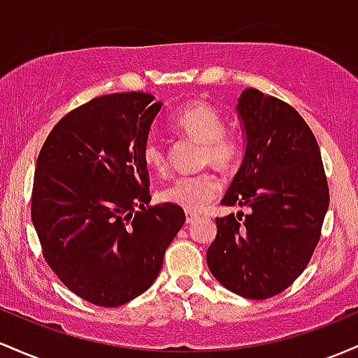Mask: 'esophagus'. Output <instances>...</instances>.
<instances>
[{"label": "esophagus", "instance_id": "obj_1", "mask_svg": "<svg viewBox=\"0 0 358 358\" xmlns=\"http://www.w3.org/2000/svg\"><path fill=\"white\" fill-rule=\"evenodd\" d=\"M196 218H198V215H196V213H192V211H186V223H192V222H196Z\"/></svg>", "mask_w": 358, "mask_h": 358}]
</instances>
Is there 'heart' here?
<instances>
[{
  "mask_svg": "<svg viewBox=\"0 0 358 358\" xmlns=\"http://www.w3.org/2000/svg\"><path fill=\"white\" fill-rule=\"evenodd\" d=\"M169 127L187 138L201 143L199 164L228 169L238 159V143L233 136L223 134L222 115L204 101H189L176 110L169 118ZM142 157L145 166L154 172H166L167 154L155 138L147 140ZM220 180L210 171L194 176H184L167 184L160 191V199L184 208L187 211H201L220 192Z\"/></svg>",
  "mask_w": 358,
  "mask_h": 358,
  "instance_id": "1",
  "label": "heart"
}]
</instances>
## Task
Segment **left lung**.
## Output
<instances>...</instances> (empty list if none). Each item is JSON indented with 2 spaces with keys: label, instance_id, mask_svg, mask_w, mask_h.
<instances>
[{
  "label": "left lung",
  "instance_id": "left-lung-1",
  "mask_svg": "<svg viewBox=\"0 0 358 358\" xmlns=\"http://www.w3.org/2000/svg\"><path fill=\"white\" fill-rule=\"evenodd\" d=\"M236 115L245 154L222 204L248 213L216 218L206 262L223 287L242 298L267 299L306 268L330 191L318 142L294 108L247 87Z\"/></svg>",
  "mask_w": 358,
  "mask_h": 358
}]
</instances>
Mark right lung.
Instances as JSON below:
<instances>
[{
	"mask_svg": "<svg viewBox=\"0 0 358 358\" xmlns=\"http://www.w3.org/2000/svg\"><path fill=\"white\" fill-rule=\"evenodd\" d=\"M162 103L147 92L99 96L52 128L37 159L31 222L43 257L96 306L135 299L157 279L186 215L148 206L142 150Z\"/></svg>",
	"mask_w": 358,
	"mask_h": 358,
	"instance_id": "obj_1",
	"label": "right lung"
}]
</instances>
